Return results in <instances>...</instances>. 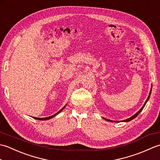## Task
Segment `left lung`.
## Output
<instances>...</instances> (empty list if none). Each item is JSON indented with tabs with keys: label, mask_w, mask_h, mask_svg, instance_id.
<instances>
[{
	"label": "left lung",
	"mask_w": 160,
	"mask_h": 160,
	"mask_svg": "<svg viewBox=\"0 0 160 160\" xmlns=\"http://www.w3.org/2000/svg\"><path fill=\"white\" fill-rule=\"evenodd\" d=\"M151 91H150V93H149V96H148V98H147V101L145 102V103H144V104L143 105V107H142L141 108H140V110L139 111L138 113H135L134 115H132V117H131L130 118H128V119H127V120H123V122H129V121H131V120H132V119H134L135 118H136L138 115V114L140 113V112L142 111V109H143L144 108V107H145V105H146V104H147V101L148 100V99H149V98H150V96H151ZM105 120H107V119H105ZM108 120V121H110V122H112L111 120Z\"/></svg>",
	"instance_id": "left-lung-1"
}]
</instances>
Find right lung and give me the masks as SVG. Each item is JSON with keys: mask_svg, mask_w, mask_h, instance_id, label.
Wrapping results in <instances>:
<instances>
[{"mask_svg": "<svg viewBox=\"0 0 160 160\" xmlns=\"http://www.w3.org/2000/svg\"><path fill=\"white\" fill-rule=\"evenodd\" d=\"M64 107H65V106H64ZM64 107L62 108V109H60L58 112V113H56V114H54L53 115H52V116H49V117H47V118H35V119H36V120H49V119L53 118L54 116H56V115L58 114L60 111H62L63 108H64Z\"/></svg>", "mask_w": 160, "mask_h": 160, "instance_id": "right-lung-1", "label": "right lung"}]
</instances>
